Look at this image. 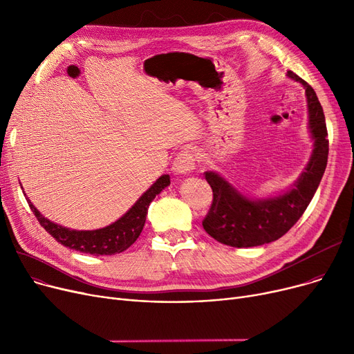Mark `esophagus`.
Wrapping results in <instances>:
<instances>
[{"label":"esophagus","mask_w":354,"mask_h":354,"mask_svg":"<svg viewBox=\"0 0 354 354\" xmlns=\"http://www.w3.org/2000/svg\"><path fill=\"white\" fill-rule=\"evenodd\" d=\"M195 169V159L189 151H182L174 160L172 171L176 175H188Z\"/></svg>","instance_id":"obj_1"}]
</instances>
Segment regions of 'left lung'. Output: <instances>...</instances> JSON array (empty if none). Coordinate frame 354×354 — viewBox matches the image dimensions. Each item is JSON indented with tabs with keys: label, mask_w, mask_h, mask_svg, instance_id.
Returning <instances> with one entry per match:
<instances>
[{
	"label": "left lung",
	"mask_w": 354,
	"mask_h": 354,
	"mask_svg": "<svg viewBox=\"0 0 354 354\" xmlns=\"http://www.w3.org/2000/svg\"><path fill=\"white\" fill-rule=\"evenodd\" d=\"M287 76L303 84L308 107V127L314 140L306 171L292 187L278 196L251 199L238 192L216 172H205L214 199L202 225L218 243L235 248L272 243L290 231L307 209L327 166L328 139L323 107L314 88L291 70Z\"/></svg>",
	"instance_id": "left-lung-1"
}]
</instances>
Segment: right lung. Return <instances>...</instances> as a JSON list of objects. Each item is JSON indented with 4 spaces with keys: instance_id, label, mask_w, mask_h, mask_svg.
<instances>
[{
    "instance_id": "obj_1",
    "label": "right lung",
    "mask_w": 354,
    "mask_h": 354,
    "mask_svg": "<svg viewBox=\"0 0 354 354\" xmlns=\"http://www.w3.org/2000/svg\"><path fill=\"white\" fill-rule=\"evenodd\" d=\"M169 183V175H162L122 218L104 228L93 231H76L57 225L55 222L44 218L28 198L27 202L40 225L62 245L91 255H113L126 251L139 238L149 205Z\"/></svg>"
}]
</instances>
